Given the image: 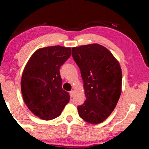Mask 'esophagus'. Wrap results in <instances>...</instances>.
I'll use <instances>...</instances> for the list:
<instances>
[{
    "instance_id": "obj_1",
    "label": "esophagus",
    "mask_w": 149,
    "mask_h": 149,
    "mask_svg": "<svg viewBox=\"0 0 149 149\" xmlns=\"http://www.w3.org/2000/svg\"><path fill=\"white\" fill-rule=\"evenodd\" d=\"M74 91L73 90H72L70 92V96H71V97H72V96L74 95Z\"/></svg>"
}]
</instances>
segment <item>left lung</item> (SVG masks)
Instances as JSON below:
<instances>
[{"mask_svg":"<svg viewBox=\"0 0 149 149\" xmlns=\"http://www.w3.org/2000/svg\"><path fill=\"white\" fill-rule=\"evenodd\" d=\"M72 56L80 69L86 95L78 107L80 118L92 124L101 123L116 107L122 92L120 65L101 44L73 47Z\"/></svg>","mask_w":149,"mask_h":149,"instance_id":"1","label":"left lung"}]
</instances>
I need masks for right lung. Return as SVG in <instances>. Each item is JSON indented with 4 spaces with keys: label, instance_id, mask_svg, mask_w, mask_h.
Instances as JSON below:
<instances>
[{
    "label": "right lung",
    "instance_id": "obj_1",
    "mask_svg": "<svg viewBox=\"0 0 149 149\" xmlns=\"http://www.w3.org/2000/svg\"><path fill=\"white\" fill-rule=\"evenodd\" d=\"M71 48L48 46L34 52L23 69L21 90L31 113L44 120L61 114L70 96L62 88L59 68L71 55Z\"/></svg>",
    "mask_w": 149,
    "mask_h": 149
}]
</instances>
